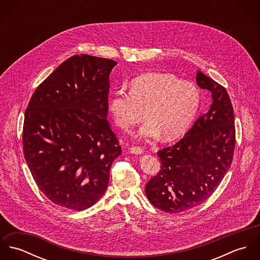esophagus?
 <instances>
[{
    "instance_id": "34e87169",
    "label": "esophagus",
    "mask_w": 260,
    "mask_h": 260,
    "mask_svg": "<svg viewBox=\"0 0 260 260\" xmlns=\"http://www.w3.org/2000/svg\"><path fill=\"white\" fill-rule=\"evenodd\" d=\"M129 150H130V152L132 154H136V155H140V154H142L144 152L143 149L140 148V147H136V146L135 147H131Z\"/></svg>"
}]
</instances>
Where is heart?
I'll use <instances>...</instances> for the list:
<instances>
[{
	"mask_svg": "<svg viewBox=\"0 0 260 260\" xmlns=\"http://www.w3.org/2000/svg\"><path fill=\"white\" fill-rule=\"evenodd\" d=\"M201 94L191 82L168 73H147L131 81L130 92L116 90L108 111L122 129H129L142 118L146 122L134 134L136 139L150 140L162 135L166 141L182 136L192 123Z\"/></svg>",
	"mask_w": 260,
	"mask_h": 260,
	"instance_id": "1",
	"label": "heart"
}]
</instances>
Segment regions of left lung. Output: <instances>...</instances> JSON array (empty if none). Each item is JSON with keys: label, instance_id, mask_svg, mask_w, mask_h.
<instances>
[{"label": "left lung", "instance_id": "8db88e82", "mask_svg": "<svg viewBox=\"0 0 260 260\" xmlns=\"http://www.w3.org/2000/svg\"><path fill=\"white\" fill-rule=\"evenodd\" d=\"M196 83L211 93V105L180 141L157 153L161 170L145 187L149 201L167 213L185 211L208 199L233 159L234 114L227 91L200 71Z\"/></svg>", "mask_w": 260, "mask_h": 260}]
</instances>
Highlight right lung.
<instances>
[{
	"instance_id": "add662e5",
	"label": "right lung",
	"mask_w": 260,
	"mask_h": 260,
	"mask_svg": "<svg viewBox=\"0 0 260 260\" xmlns=\"http://www.w3.org/2000/svg\"><path fill=\"white\" fill-rule=\"evenodd\" d=\"M117 62L75 55L46 78L25 112L23 149L40 190L77 211L105 193L121 147L107 121L109 77Z\"/></svg>"
}]
</instances>
